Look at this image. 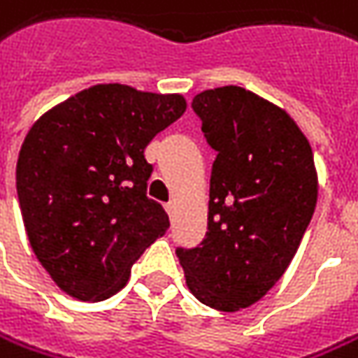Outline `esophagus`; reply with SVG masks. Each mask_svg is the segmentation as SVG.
Returning a JSON list of instances; mask_svg holds the SVG:
<instances>
[{"instance_id":"esophagus-1","label":"esophagus","mask_w":358,"mask_h":358,"mask_svg":"<svg viewBox=\"0 0 358 358\" xmlns=\"http://www.w3.org/2000/svg\"><path fill=\"white\" fill-rule=\"evenodd\" d=\"M164 208H166L168 216H170V217H174V212H176V202H168L166 206H164Z\"/></svg>"}]
</instances>
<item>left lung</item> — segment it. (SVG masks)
Returning <instances> with one entry per match:
<instances>
[{
  "mask_svg": "<svg viewBox=\"0 0 358 358\" xmlns=\"http://www.w3.org/2000/svg\"><path fill=\"white\" fill-rule=\"evenodd\" d=\"M192 108L217 155L206 238L176 255L198 301L236 313L278 283L301 243L319 190L313 150L283 108L241 87L203 91Z\"/></svg>",
  "mask_w": 358,
  "mask_h": 358,
  "instance_id": "1",
  "label": "left lung"
}]
</instances>
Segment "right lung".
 <instances>
[{"label":"right lung","mask_w":358,"mask_h":358,"mask_svg":"<svg viewBox=\"0 0 358 358\" xmlns=\"http://www.w3.org/2000/svg\"><path fill=\"white\" fill-rule=\"evenodd\" d=\"M184 110L182 94L110 83L69 96L29 129L15 170L19 208L39 264L67 295L113 297L166 234L168 214L146 196L144 148Z\"/></svg>","instance_id":"obj_1"}]
</instances>
